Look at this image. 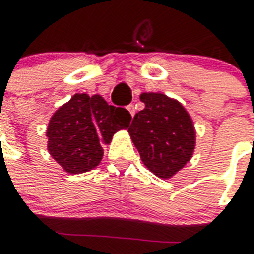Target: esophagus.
I'll list each match as a JSON object with an SVG mask.
<instances>
[{
  "instance_id": "obj_1",
  "label": "esophagus",
  "mask_w": 254,
  "mask_h": 254,
  "mask_svg": "<svg viewBox=\"0 0 254 254\" xmlns=\"http://www.w3.org/2000/svg\"><path fill=\"white\" fill-rule=\"evenodd\" d=\"M127 111H129V113H130V115H131V117H133V116L135 115V108H134V105H133V104H130V105H127Z\"/></svg>"
}]
</instances>
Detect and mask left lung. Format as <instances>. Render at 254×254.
<instances>
[{
  "label": "left lung",
  "mask_w": 254,
  "mask_h": 254,
  "mask_svg": "<svg viewBox=\"0 0 254 254\" xmlns=\"http://www.w3.org/2000/svg\"><path fill=\"white\" fill-rule=\"evenodd\" d=\"M145 108L127 129L143 165L158 178L167 179L186 166L195 149V127L179 101L163 93L139 96Z\"/></svg>",
  "instance_id": "1"
}]
</instances>
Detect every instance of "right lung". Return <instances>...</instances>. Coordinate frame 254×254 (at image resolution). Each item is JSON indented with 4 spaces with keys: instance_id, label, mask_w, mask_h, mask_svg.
<instances>
[{
    "instance_id": "obj_1",
    "label": "right lung",
    "mask_w": 254,
    "mask_h": 254,
    "mask_svg": "<svg viewBox=\"0 0 254 254\" xmlns=\"http://www.w3.org/2000/svg\"><path fill=\"white\" fill-rule=\"evenodd\" d=\"M130 120L125 108L108 105L100 95L76 93L50 120L49 153L68 174L91 171L103 159L101 145L111 142L116 131L127 129Z\"/></svg>"
}]
</instances>
